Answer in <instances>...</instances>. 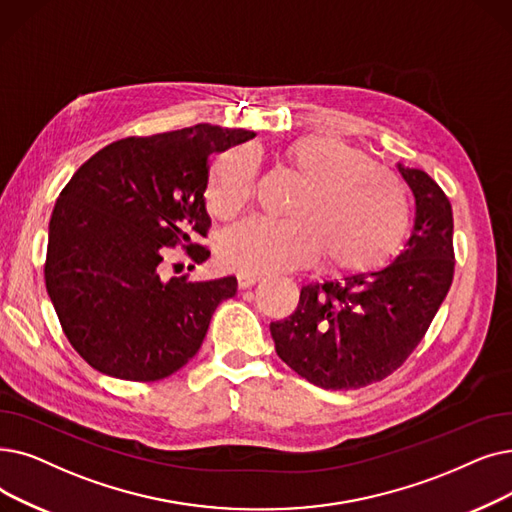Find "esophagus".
Masks as SVG:
<instances>
[{
    "mask_svg": "<svg viewBox=\"0 0 512 512\" xmlns=\"http://www.w3.org/2000/svg\"><path fill=\"white\" fill-rule=\"evenodd\" d=\"M238 286L240 288H249L253 284H257L261 280V274H253V272H238Z\"/></svg>",
    "mask_w": 512,
    "mask_h": 512,
    "instance_id": "34e87169",
    "label": "esophagus"
}]
</instances>
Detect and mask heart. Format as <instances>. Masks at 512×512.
Instances as JSON below:
<instances>
[{
  "label": "heart",
  "instance_id": "obj_1",
  "mask_svg": "<svg viewBox=\"0 0 512 512\" xmlns=\"http://www.w3.org/2000/svg\"><path fill=\"white\" fill-rule=\"evenodd\" d=\"M284 161L303 184L286 213L291 221L251 219L226 232L219 242L226 268L278 274L311 265L320 251L341 276H370L391 263L410 228L408 194L393 173L330 136L297 140ZM255 188L253 150H228L213 165L207 205L230 219L253 201Z\"/></svg>",
  "mask_w": 512,
  "mask_h": 512
}]
</instances>
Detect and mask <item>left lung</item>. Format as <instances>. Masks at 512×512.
<instances>
[{"label":"left lung","instance_id":"8db88e82","mask_svg":"<svg viewBox=\"0 0 512 512\" xmlns=\"http://www.w3.org/2000/svg\"><path fill=\"white\" fill-rule=\"evenodd\" d=\"M416 201L414 228L387 268L311 282L291 316L272 322L280 360L322 389H360L402 366L454 278L452 205L435 180L397 163Z\"/></svg>","mask_w":512,"mask_h":512}]
</instances>
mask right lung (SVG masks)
Returning <instances> with one entry per match:
<instances>
[{
    "mask_svg": "<svg viewBox=\"0 0 512 512\" xmlns=\"http://www.w3.org/2000/svg\"><path fill=\"white\" fill-rule=\"evenodd\" d=\"M255 138L247 129L194 127L125 138L98 150L64 186L50 219L46 288L66 339L102 374L161 381L201 349L213 311L236 295L234 276L163 278L169 249L194 263L209 157Z\"/></svg>",
    "mask_w": 512,
    "mask_h": 512,
    "instance_id": "1",
    "label": "right lung"
}]
</instances>
